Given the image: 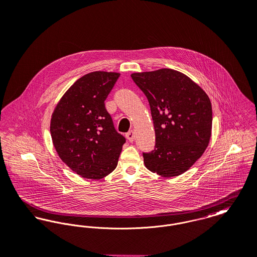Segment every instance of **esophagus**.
<instances>
[{"mask_svg": "<svg viewBox=\"0 0 257 257\" xmlns=\"http://www.w3.org/2000/svg\"><path fill=\"white\" fill-rule=\"evenodd\" d=\"M126 137H127V139H128L129 142H133V141L135 140V132H134L133 130L129 131V132L126 134Z\"/></svg>", "mask_w": 257, "mask_h": 257, "instance_id": "34e87169", "label": "esophagus"}]
</instances>
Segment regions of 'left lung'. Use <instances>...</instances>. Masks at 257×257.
<instances>
[{
    "label": "left lung",
    "instance_id": "1",
    "mask_svg": "<svg viewBox=\"0 0 257 257\" xmlns=\"http://www.w3.org/2000/svg\"><path fill=\"white\" fill-rule=\"evenodd\" d=\"M131 77L148 98L156 133L155 150L143 153L146 168L164 177L182 174L210 142L209 96L189 77L172 69L133 73Z\"/></svg>",
    "mask_w": 257,
    "mask_h": 257
}]
</instances>
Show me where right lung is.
<instances>
[{"mask_svg": "<svg viewBox=\"0 0 257 257\" xmlns=\"http://www.w3.org/2000/svg\"><path fill=\"white\" fill-rule=\"evenodd\" d=\"M119 76L103 71L83 76L64 93L51 116L58 156L84 178L101 179L117 167L125 138L115 130L104 100Z\"/></svg>", "mask_w": 257, "mask_h": 257, "instance_id": "obj_1", "label": "right lung"}]
</instances>
